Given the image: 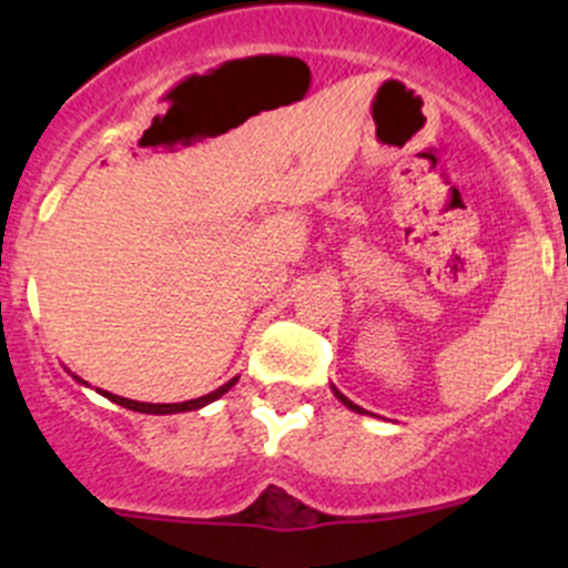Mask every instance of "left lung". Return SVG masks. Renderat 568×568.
<instances>
[{"label":"left lung","instance_id":"1","mask_svg":"<svg viewBox=\"0 0 568 568\" xmlns=\"http://www.w3.org/2000/svg\"><path fill=\"white\" fill-rule=\"evenodd\" d=\"M332 393H335V398L341 400L343 406H348V409H352V412H359V415H365V409H363V406H357V404H354V400H348L346 395H343L341 390H337V387H332Z\"/></svg>","mask_w":568,"mask_h":568}]
</instances>
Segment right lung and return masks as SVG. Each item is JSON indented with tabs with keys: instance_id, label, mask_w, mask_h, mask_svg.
Listing matches in <instances>:
<instances>
[{
	"instance_id": "1",
	"label": "right lung",
	"mask_w": 568,
	"mask_h": 568,
	"mask_svg": "<svg viewBox=\"0 0 568 568\" xmlns=\"http://www.w3.org/2000/svg\"><path fill=\"white\" fill-rule=\"evenodd\" d=\"M71 376H73V379L79 382V385H88V382H84V379H79L77 374H71ZM236 382H239V376H236V379L225 382V385H222V387H216L214 393H209V395H200V398H192V400H181V404H145V400H131V398H123V395H114V393H106V390H99V393L104 395V398L112 400V404H118V406H125V409H131V412H145V415H175V412H192V409H203V406H209L211 400L222 398V395H225L227 390H231V387L236 385Z\"/></svg>"
}]
</instances>
